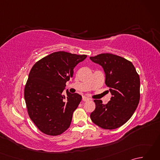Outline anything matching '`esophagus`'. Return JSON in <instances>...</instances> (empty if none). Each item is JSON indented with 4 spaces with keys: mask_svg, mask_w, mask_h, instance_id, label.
<instances>
[{
    "mask_svg": "<svg viewBox=\"0 0 160 160\" xmlns=\"http://www.w3.org/2000/svg\"><path fill=\"white\" fill-rule=\"evenodd\" d=\"M90 99L89 98H87V97H85V96H84V97H82V100L84 101V102H86V101H88V100H89Z\"/></svg>",
    "mask_w": 160,
    "mask_h": 160,
    "instance_id": "34e87169",
    "label": "esophagus"
}]
</instances>
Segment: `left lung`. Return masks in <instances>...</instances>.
<instances>
[{"mask_svg":"<svg viewBox=\"0 0 160 160\" xmlns=\"http://www.w3.org/2000/svg\"><path fill=\"white\" fill-rule=\"evenodd\" d=\"M90 59L102 67L105 84L112 95L106 104L94 100L96 108L90 115L91 120L104 129L120 127L133 115L140 102V76L132 63L121 56L107 53Z\"/></svg>","mask_w":160,"mask_h":160,"instance_id":"8db88e82","label":"left lung"}]
</instances>
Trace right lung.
Segmentation results:
<instances>
[{
    "label": "right lung",
    "mask_w": 160,
    "mask_h": 160,
    "mask_svg": "<svg viewBox=\"0 0 160 160\" xmlns=\"http://www.w3.org/2000/svg\"><path fill=\"white\" fill-rule=\"evenodd\" d=\"M65 52H53L36 62L30 71L24 96L30 119L46 135L56 136L70 127L82 96L67 91L73 69L87 58Z\"/></svg>",
    "instance_id": "right-lung-1"
}]
</instances>
